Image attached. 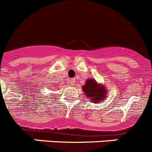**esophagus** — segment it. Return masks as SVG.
<instances>
[{
  "label": "esophagus",
  "mask_w": 152,
  "mask_h": 152,
  "mask_svg": "<svg viewBox=\"0 0 152 152\" xmlns=\"http://www.w3.org/2000/svg\"><path fill=\"white\" fill-rule=\"evenodd\" d=\"M75 83V78H72V79L69 80V83L71 86L74 85Z\"/></svg>",
  "instance_id": "1"
}]
</instances>
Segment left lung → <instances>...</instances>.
<instances>
[{
  "label": "left lung",
  "mask_w": 152,
  "mask_h": 152,
  "mask_svg": "<svg viewBox=\"0 0 152 152\" xmlns=\"http://www.w3.org/2000/svg\"><path fill=\"white\" fill-rule=\"evenodd\" d=\"M83 90L87 97L91 100L92 103H100L106 100V90L102 85H98L94 79L88 80L84 86Z\"/></svg>",
  "instance_id": "8db88e82"
}]
</instances>
